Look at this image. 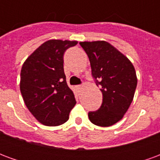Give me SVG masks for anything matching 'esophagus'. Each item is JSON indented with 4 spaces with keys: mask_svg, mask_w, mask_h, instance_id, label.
<instances>
[{
    "mask_svg": "<svg viewBox=\"0 0 160 160\" xmlns=\"http://www.w3.org/2000/svg\"><path fill=\"white\" fill-rule=\"evenodd\" d=\"M76 89L78 91H80V89H81V86H80H80H76Z\"/></svg>",
    "mask_w": 160,
    "mask_h": 160,
    "instance_id": "obj_1",
    "label": "esophagus"
}]
</instances>
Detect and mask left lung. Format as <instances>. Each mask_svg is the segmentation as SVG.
Returning <instances> with one entry per match:
<instances>
[{"label":"left lung","instance_id":"left-lung-1","mask_svg":"<svg viewBox=\"0 0 160 160\" xmlns=\"http://www.w3.org/2000/svg\"><path fill=\"white\" fill-rule=\"evenodd\" d=\"M87 53L96 85L100 87L103 102L88 118L95 125L109 127L123 118L134 98L136 73L129 60L105 41L80 42Z\"/></svg>","mask_w":160,"mask_h":160}]
</instances>
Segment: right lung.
Listing matches in <instances>:
<instances>
[{
    "mask_svg": "<svg viewBox=\"0 0 160 160\" xmlns=\"http://www.w3.org/2000/svg\"><path fill=\"white\" fill-rule=\"evenodd\" d=\"M77 41L49 40L26 60L20 73V92L30 112L46 126H58L68 120L76 104L68 87L63 55Z\"/></svg>",
    "mask_w": 160,
    "mask_h": 160,
    "instance_id": "add662e5",
    "label": "right lung"
}]
</instances>
